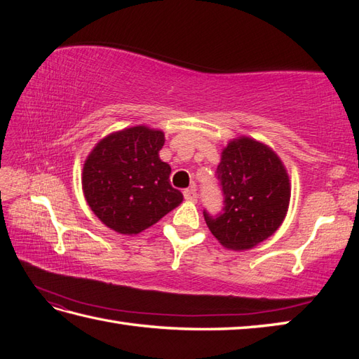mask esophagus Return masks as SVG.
Returning <instances> with one entry per match:
<instances>
[{
    "label": "esophagus",
    "mask_w": 359,
    "mask_h": 359,
    "mask_svg": "<svg viewBox=\"0 0 359 359\" xmlns=\"http://www.w3.org/2000/svg\"><path fill=\"white\" fill-rule=\"evenodd\" d=\"M184 197L187 201H191L196 202L197 201V189L196 188H188L184 191Z\"/></svg>",
    "instance_id": "34e87169"
}]
</instances>
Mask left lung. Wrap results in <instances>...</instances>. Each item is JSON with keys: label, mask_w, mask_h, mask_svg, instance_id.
<instances>
[{"label": "left lung", "mask_w": 359, "mask_h": 359, "mask_svg": "<svg viewBox=\"0 0 359 359\" xmlns=\"http://www.w3.org/2000/svg\"><path fill=\"white\" fill-rule=\"evenodd\" d=\"M222 211L203 217L212 236L231 250H248L278 230L287 215L290 184L284 165L248 137L228 143L216 170Z\"/></svg>", "instance_id": "1"}]
</instances>
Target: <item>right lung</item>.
Returning a JSON list of instances; mask_svg holds the SVG:
<instances>
[{"label":"right lung","mask_w":359,"mask_h":359,"mask_svg":"<svg viewBox=\"0 0 359 359\" xmlns=\"http://www.w3.org/2000/svg\"><path fill=\"white\" fill-rule=\"evenodd\" d=\"M162 131L134 126L97 144L83 168V193L94 215L121 234H137L158 222L184 199L171 187V168L158 151Z\"/></svg>","instance_id":"add662e5"}]
</instances>
